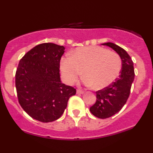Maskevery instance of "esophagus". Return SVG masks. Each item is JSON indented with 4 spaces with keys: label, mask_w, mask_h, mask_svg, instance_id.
<instances>
[{
    "label": "esophagus",
    "mask_w": 153,
    "mask_h": 153,
    "mask_svg": "<svg viewBox=\"0 0 153 153\" xmlns=\"http://www.w3.org/2000/svg\"><path fill=\"white\" fill-rule=\"evenodd\" d=\"M77 94H83V91H81V90H79V89H77Z\"/></svg>",
    "instance_id": "34e87169"
}]
</instances>
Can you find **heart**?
Listing matches in <instances>:
<instances>
[{
  "label": "heart",
  "instance_id": "obj_1",
  "mask_svg": "<svg viewBox=\"0 0 153 153\" xmlns=\"http://www.w3.org/2000/svg\"><path fill=\"white\" fill-rule=\"evenodd\" d=\"M122 59L115 52L98 46L80 47L73 56L61 60L60 68L65 80L73 84L84 73L83 82L95 89L108 87L119 77L122 70Z\"/></svg>",
  "mask_w": 153,
  "mask_h": 153
}]
</instances>
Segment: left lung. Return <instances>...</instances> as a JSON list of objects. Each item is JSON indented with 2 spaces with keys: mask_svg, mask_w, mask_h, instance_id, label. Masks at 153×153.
Here are the masks:
<instances>
[{
  "mask_svg": "<svg viewBox=\"0 0 153 153\" xmlns=\"http://www.w3.org/2000/svg\"><path fill=\"white\" fill-rule=\"evenodd\" d=\"M103 45L116 51L122 61L119 78L108 87L96 91V101L90 108V111L95 117L106 119L119 112L127 102L134 79V70L130 56L124 49L111 42L104 43Z\"/></svg>",
  "mask_w": 153,
  "mask_h": 153,
  "instance_id": "obj_1",
  "label": "left lung"
}]
</instances>
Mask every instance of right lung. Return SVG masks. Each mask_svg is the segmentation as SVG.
<instances>
[{
    "mask_svg": "<svg viewBox=\"0 0 153 153\" xmlns=\"http://www.w3.org/2000/svg\"><path fill=\"white\" fill-rule=\"evenodd\" d=\"M65 47L53 43L36 45L24 54L16 72V88L19 104L31 118L41 122L58 119L76 94L73 87L62 83L59 62Z\"/></svg>",
    "mask_w": 153,
    "mask_h": 153,
    "instance_id": "right-lung-1",
    "label": "right lung"
}]
</instances>
